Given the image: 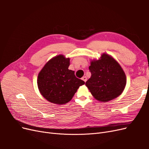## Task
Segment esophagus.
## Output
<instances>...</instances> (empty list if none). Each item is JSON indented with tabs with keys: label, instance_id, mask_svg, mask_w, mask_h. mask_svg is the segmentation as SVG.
<instances>
[{
	"label": "esophagus",
	"instance_id": "34e87169",
	"mask_svg": "<svg viewBox=\"0 0 149 149\" xmlns=\"http://www.w3.org/2000/svg\"><path fill=\"white\" fill-rule=\"evenodd\" d=\"M82 80H83L84 82H86L87 81V78L86 77V76H83V77L82 78Z\"/></svg>",
	"mask_w": 149,
	"mask_h": 149
}]
</instances>
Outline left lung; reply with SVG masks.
<instances>
[{"instance_id":"obj_1","label":"left lung","mask_w":149,"mask_h":149,"mask_svg":"<svg viewBox=\"0 0 149 149\" xmlns=\"http://www.w3.org/2000/svg\"><path fill=\"white\" fill-rule=\"evenodd\" d=\"M91 76L86 86L97 101L107 102L118 97L126 85V76L114 58L103 53L99 60L91 61Z\"/></svg>"}]
</instances>
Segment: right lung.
Wrapping results in <instances>:
<instances>
[{"label": "right lung", "mask_w": 149, "mask_h": 149, "mask_svg": "<svg viewBox=\"0 0 149 149\" xmlns=\"http://www.w3.org/2000/svg\"><path fill=\"white\" fill-rule=\"evenodd\" d=\"M70 58L59 55L45 65L38 75L37 84L42 95L49 102L64 104L73 98L80 86L85 83L68 70Z\"/></svg>", "instance_id": "obj_1"}]
</instances>
